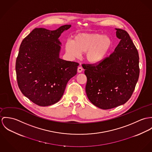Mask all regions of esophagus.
<instances>
[{"label":"esophagus","instance_id":"34e87169","mask_svg":"<svg viewBox=\"0 0 152 152\" xmlns=\"http://www.w3.org/2000/svg\"><path fill=\"white\" fill-rule=\"evenodd\" d=\"M82 71H83V68H82V67H81V66L78 67V68H77V72L78 73H81Z\"/></svg>","mask_w":152,"mask_h":152}]
</instances>
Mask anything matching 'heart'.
Returning <instances> with one entry per match:
<instances>
[{"instance_id": "1", "label": "heart", "mask_w": 152, "mask_h": 152, "mask_svg": "<svg viewBox=\"0 0 152 152\" xmlns=\"http://www.w3.org/2000/svg\"><path fill=\"white\" fill-rule=\"evenodd\" d=\"M113 41L108 35L100 33H80L65 45V51L72 58H78L85 52V58L91 64L101 62L109 53Z\"/></svg>"}]
</instances>
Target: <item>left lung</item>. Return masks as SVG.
Here are the masks:
<instances>
[{"instance_id": "obj_1", "label": "left lung", "mask_w": 152, "mask_h": 152, "mask_svg": "<svg viewBox=\"0 0 152 152\" xmlns=\"http://www.w3.org/2000/svg\"><path fill=\"white\" fill-rule=\"evenodd\" d=\"M121 39L113 53L97 65H84L86 92L95 106L108 110L125 104L139 79V54L128 33L115 28Z\"/></svg>"}]
</instances>
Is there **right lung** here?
I'll return each mask as SVG.
<instances>
[{
    "mask_svg": "<svg viewBox=\"0 0 152 152\" xmlns=\"http://www.w3.org/2000/svg\"><path fill=\"white\" fill-rule=\"evenodd\" d=\"M70 27L64 25L55 30L36 28L20 45L16 63L18 86L23 95L38 105L59 101L68 81L77 73L78 63L59 57V38Z\"/></svg>",
    "mask_w": 152,
    "mask_h": 152,
    "instance_id": "add662e5",
    "label": "right lung"
}]
</instances>
